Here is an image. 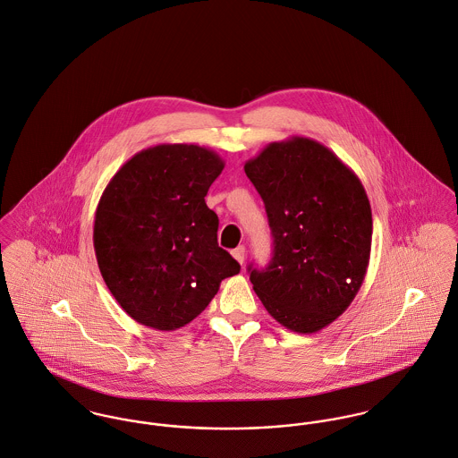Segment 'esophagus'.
Listing matches in <instances>:
<instances>
[{
    "instance_id": "obj_1",
    "label": "esophagus",
    "mask_w": 458,
    "mask_h": 458,
    "mask_svg": "<svg viewBox=\"0 0 458 458\" xmlns=\"http://www.w3.org/2000/svg\"><path fill=\"white\" fill-rule=\"evenodd\" d=\"M245 255H247V250H245V247L242 245V247H238V249L233 250V257L243 266V262H245Z\"/></svg>"
}]
</instances>
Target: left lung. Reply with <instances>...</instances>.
Here are the masks:
<instances>
[{"label":"left lung","instance_id":"obj_1","mask_svg":"<svg viewBox=\"0 0 458 458\" xmlns=\"http://www.w3.org/2000/svg\"><path fill=\"white\" fill-rule=\"evenodd\" d=\"M245 173L273 234L267 267L249 266L253 291L284 327L317 333L343 315L364 282L373 236L368 194L334 152L302 136L269 143Z\"/></svg>","mask_w":458,"mask_h":458}]
</instances>
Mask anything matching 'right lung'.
<instances>
[{
    "label": "right lung",
    "instance_id": "add662e5",
    "mask_svg": "<svg viewBox=\"0 0 458 458\" xmlns=\"http://www.w3.org/2000/svg\"><path fill=\"white\" fill-rule=\"evenodd\" d=\"M222 169L209 148L163 143L132 156L106 185L94 251L108 291L138 324L176 331L240 273L216 243L218 216L205 201Z\"/></svg>",
    "mask_w": 458,
    "mask_h": 458
}]
</instances>
